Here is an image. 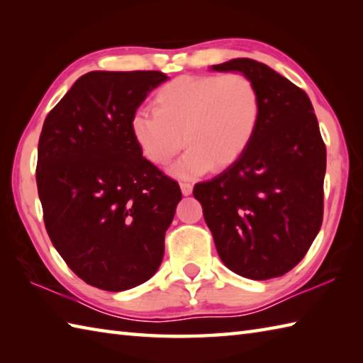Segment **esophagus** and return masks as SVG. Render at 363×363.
<instances>
[{
  "label": "esophagus",
  "mask_w": 363,
  "mask_h": 363,
  "mask_svg": "<svg viewBox=\"0 0 363 363\" xmlns=\"http://www.w3.org/2000/svg\"><path fill=\"white\" fill-rule=\"evenodd\" d=\"M181 190H182V195L184 196H189L191 194V190H194V184L181 182Z\"/></svg>",
  "instance_id": "34e87169"
}]
</instances>
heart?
Listing matches in <instances>:
<instances>
[{
    "mask_svg": "<svg viewBox=\"0 0 363 363\" xmlns=\"http://www.w3.org/2000/svg\"><path fill=\"white\" fill-rule=\"evenodd\" d=\"M154 113L135 112L130 133L151 164H169L184 145L189 151L176 176L226 168L250 148L260 121L259 90L245 74L181 76L152 98Z\"/></svg>",
    "mask_w": 363,
    "mask_h": 363,
    "instance_id": "b5f03b06",
    "label": "heart"
}]
</instances>
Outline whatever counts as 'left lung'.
Returning a JSON list of instances; mask_svg holds the SVG:
<instances>
[{
	"label": "left lung",
	"mask_w": 363,
	"mask_h": 363,
	"mask_svg": "<svg viewBox=\"0 0 363 363\" xmlns=\"http://www.w3.org/2000/svg\"><path fill=\"white\" fill-rule=\"evenodd\" d=\"M238 72L260 95V121L250 148L225 172L199 182L218 256L254 281L285 274L309 251L323 221L326 146L304 90L248 57L212 65Z\"/></svg>",
	"instance_id": "1"
}]
</instances>
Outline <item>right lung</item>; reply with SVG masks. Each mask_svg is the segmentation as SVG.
Returning <instances> with one entry per match:
<instances>
[{"mask_svg": "<svg viewBox=\"0 0 363 363\" xmlns=\"http://www.w3.org/2000/svg\"><path fill=\"white\" fill-rule=\"evenodd\" d=\"M168 76L90 72L45 118L37 190L54 248L84 282L123 291L148 281L182 194L135 143L130 118Z\"/></svg>", "mask_w": 363, "mask_h": 363, "instance_id": "1", "label": "right lung"}]
</instances>
